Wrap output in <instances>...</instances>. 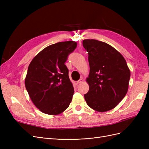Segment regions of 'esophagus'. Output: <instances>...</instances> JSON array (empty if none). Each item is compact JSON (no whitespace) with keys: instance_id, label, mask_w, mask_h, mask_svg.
Instances as JSON below:
<instances>
[{"instance_id":"esophagus-1","label":"esophagus","mask_w":149,"mask_h":149,"mask_svg":"<svg viewBox=\"0 0 149 149\" xmlns=\"http://www.w3.org/2000/svg\"><path fill=\"white\" fill-rule=\"evenodd\" d=\"M83 81V78H81V79H79L78 81H77V84L81 83Z\"/></svg>"}]
</instances>
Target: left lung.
<instances>
[{
    "instance_id": "1",
    "label": "left lung",
    "mask_w": 149,
    "mask_h": 149,
    "mask_svg": "<svg viewBox=\"0 0 149 149\" xmlns=\"http://www.w3.org/2000/svg\"><path fill=\"white\" fill-rule=\"evenodd\" d=\"M83 45L88 53L90 67L84 94L88 106L106 112L118 105L128 91L130 72L123 56L105 42L86 39Z\"/></svg>"
}]
</instances>
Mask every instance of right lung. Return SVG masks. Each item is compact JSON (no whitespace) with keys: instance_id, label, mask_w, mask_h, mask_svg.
Segmentation results:
<instances>
[{"instance_id":"obj_1","label":"right lung","mask_w":149,"mask_h":149,"mask_svg":"<svg viewBox=\"0 0 149 149\" xmlns=\"http://www.w3.org/2000/svg\"><path fill=\"white\" fill-rule=\"evenodd\" d=\"M76 47L74 41L51 45L38 53L29 66L25 88L35 106L45 114L58 115L70 106L74 88L65 63Z\"/></svg>"}]
</instances>
